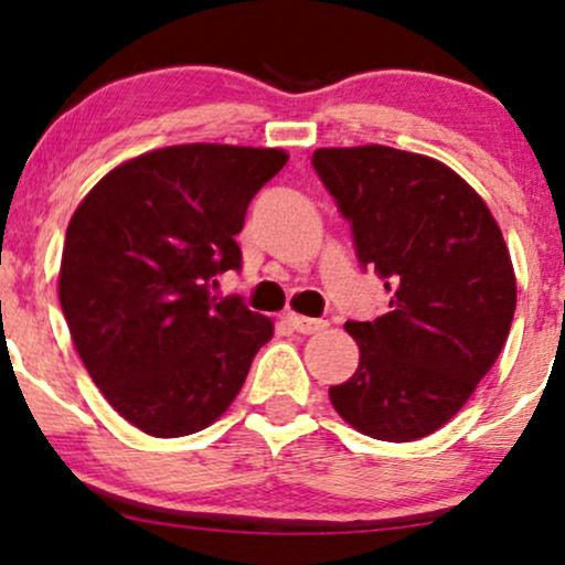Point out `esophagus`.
<instances>
[{"mask_svg": "<svg viewBox=\"0 0 565 565\" xmlns=\"http://www.w3.org/2000/svg\"><path fill=\"white\" fill-rule=\"evenodd\" d=\"M288 323L300 334H316V331L327 329V321L321 319H308V316H300V313H288Z\"/></svg>", "mask_w": 565, "mask_h": 565, "instance_id": "34e87169", "label": "esophagus"}]
</instances>
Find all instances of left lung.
<instances>
[{
	"label": "left lung",
	"mask_w": 565,
	"mask_h": 565,
	"mask_svg": "<svg viewBox=\"0 0 565 565\" xmlns=\"http://www.w3.org/2000/svg\"><path fill=\"white\" fill-rule=\"evenodd\" d=\"M313 169L350 221L391 311L347 321L360 365L331 385L337 414L385 443L427 437L460 412L509 337L516 280L501 228L470 184L391 146L316 149Z\"/></svg>",
	"instance_id": "obj_1"
}]
</instances>
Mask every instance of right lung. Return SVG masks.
Returning a JSON list of instances; mask_svg holds the SVG:
<instances>
[{
  "label": "right lung",
  "mask_w": 565,
  "mask_h": 565,
  "mask_svg": "<svg viewBox=\"0 0 565 565\" xmlns=\"http://www.w3.org/2000/svg\"><path fill=\"white\" fill-rule=\"evenodd\" d=\"M288 153L167 146L107 172L66 228L58 298L92 381L151 437L205 429L231 406L273 321L207 285L242 269L236 234Z\"/></svg>",
  "instance_id": "right-lung-1"
}]
</instances>
